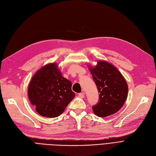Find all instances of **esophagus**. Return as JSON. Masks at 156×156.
Listing matches in <instances>:
<instances>
[{
    "label": "esophagus",
    "instance_id": "34e87169",
    "mask_svg": "<svg viewBox=\"0 0 156 156\" xmlns=\"http://www.w3.org/2000/svg\"><path fill=\"white\" fill-rule=\"evenodd\" d=\"M79 96L80 98H84L85 97V93L84 92H81V93L79 94Z\"/></svg>",
    "mask_w": 156,
    "mask_h": 156
}]
</instances>
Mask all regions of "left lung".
Masks as SVG:
<instances>
[{
  "label": "left lung",
  "mask_w": 156,
  "mask_h": 156,
  "mask_svg": "<svg viewBox=\"0 0 156 156\" xmlns=\"http://www.w3.org/2000/svg\"><path fill=\"white\" fill-rule=\"evenodd\" d=\"M99 92V101L92 109L100 117L118 112L127 97L128 86L125 78L116 68L109 63L99 61L90 68Z\"/></svg>",
  "instance_id": "1"
}]
</instances>
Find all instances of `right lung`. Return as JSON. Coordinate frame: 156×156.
I'll return each mask as SVG.
<instances>
[{
	"label": "right lung",
	"instance_id": "add662e5",
	"mask_svg": "<svg viewBox=\"0 0 156 156\" xmlns=\"http://www.w3.org/2000/svg\"><path fill=\"white\" fill-rule=\"evenodd\" d=\"M55 64L44 66L33 75L29 83L28 96L39 115L56 117L75 97L71 82L62 76Z\"/></svg>",
	"mask_w": 156,
	"mask_h": 156
}]
</instances>
